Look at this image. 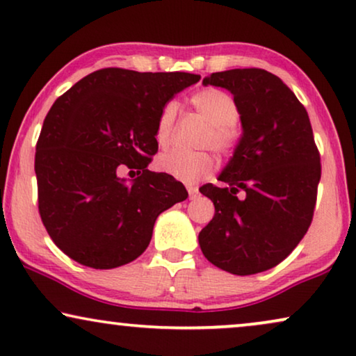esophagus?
I'll return each instance as SVG.
<instances>
[{"label": "esophagus", "instance_id": "obj_1", "mask_svg": "<svg viewBox=\"0 0 356 356\" xmlns=\"http://www.w3.org/2000/svg\"><path fill=\"white\" fill-rule=\"evenodd\" d=\"M188 188V194H189V199H194L197 196V188L196 186H191V184H189V186H186Z\"/></svg>", "mask_w": 356, "mask_h": 356}]
</instances>
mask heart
<instances>
[{"label":"heart","instance_id":"heart-1","mask_svg":"<svg viewBox=\"0 0 356 356\" xmlns=\"http://www.w3.org/2000/svg\"><path fill=\"white\" fill-rule=\"evenodd\" d=\"M189 102L207 121V128L199 136L197 145L211 147L222 155L232 152L241 134L238 106L233 97L218 89H202L196 92ZM177 110L175 102H167L160 110L155 126V139L160 147H168L172 144ZM155 165L160 172L179 181L196 183L211 172L213 159L207 150H170L160 154Z\"/></svg>","mask_w":356,"mask_h":356}]
</instances>
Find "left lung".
Here are the masks:
<instances>
[{
  "instance_id": "obj_1",
  "label": "left lung",
  "mask_w": 356,
  "mask_h": 356,
  "mask_svg": "<svg viewBox=\"0 0 356 356\" xmlns=\"http://www.w3.org/2000/svg\"><path fill=\"white\" fill-rule=\"evenodd\" d=\"M204 86L223 87L236 102L241 138L218 175L222 188H199L213 218L199 233L209 262L235 275L272 269L308 232L321 179L308 111L269 71L213 72Z\"/></svg>"
}]
</instances>
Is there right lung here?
I'll return each mask as SVG.
<instances>
[{
    "label": "right lung",
    "mask_w": 356,
    "mask_h": 356,
    "mask_svg": "<svg viewBox=\"0 0 356 356\" xmlns=\"http://www.w3.org/2000/svg\"><path fill=\"white\" fill-rule=\"evenodd\" d=\"M199 79L105 67L53 104L35 152L38 211L66 256L92 269L128 264L149 246L160 213L188 197L181 183L147 165L159 150L160 110ZM123 166L140 177L120 179Z\"/></svg>",
    "instance_id": "right-lung-1"
}]
</instances>
